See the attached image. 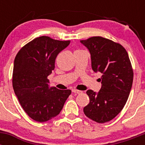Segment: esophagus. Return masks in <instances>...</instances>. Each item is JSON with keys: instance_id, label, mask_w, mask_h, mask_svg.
<instances>
[{"instance_id": "1", "label": "esophagus", "mask_w": 145, "mask_h": 145, "mask_svg": "<svg viewBox=\"0 0 145 145\" xmlns=\"http://www.w3.org/2000/svg\"><path fill=\"white\" fill-rule=\"evenodd\" d=\"M72 91L75 93H81L82 92H83L82 91L78 90V89H76V88H73V89H72Z\"/></svg>"}]
</instances>
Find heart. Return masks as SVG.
I'll return each instance as SVG.
<instances>
[{
	"mask_svg": "<svg viewBox=\"0 0 145 145\" xmlns=\"http://www.w3.org/2000/svg\"><path fill=\"white\" fill-rule=\"evenodd\" d=\"M77 51H78V50H77Z\"/></svg>",
	"mask_w": 145,
	"mask_h": 145,
	"instance_id": "obj_1",
	"label": "heart"
}]
</instances>
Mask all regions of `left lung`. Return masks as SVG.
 <instances>
[{
    "mask_svg": "<svg viewBox=\"0 0 145 145\" xmlns=\"http://www.w3.org/2000/svg\"><path fill=\"white\" fill-rule=\"evenodd\" d=\"M80 43L90 52L92 70L102 75L99 91H86L90 101L84 112L99 123L108 122L122 110L131 89L134 72L129 54L122 45L100 36Z\"/></svg>",
    "mask_w": 145,
    "mask_h": 145,
    "instance_id": "1",
    "label": "left lung"
}]
</instances>
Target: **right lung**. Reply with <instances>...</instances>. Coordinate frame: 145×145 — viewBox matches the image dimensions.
<instances>
[{
  "label": "right lung",
  "mask_w": 145,
  "mask_h": 145,
  "mask_svg": "<svg viewBox=\"0 0 145 145\" xmlns=\"http://www.w3.org/2000/svg\"><path fill=\"white\" fill-rule=\"evenodd\" d=\"M70 40H58L48 36L35 38L16 54L12 84L22 107L29 117L46 122L58 116L71 90L48 87V75L54 70L55 60Z\"/></svg>",
  "instance_id": "obj_1"
}]
</instances>
